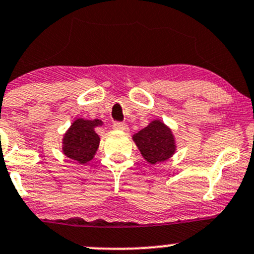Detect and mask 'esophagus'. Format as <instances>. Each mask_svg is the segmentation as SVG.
Masks as SVG:
<instances>
[{"mask_svg":"<svg viewBox=\"0 0 254 254\" xmlns=\"http://www.w3.org/2000/svg\"><path fill=\"white\" fill-rule=\"evenodd\" d=\"M113 127L116 130H120V131H127V129H129L127 124H124V123H119V122L114 123Z\"/></svg>","mask_w":254,"mask_h":254,"instance_id":"34e87169","label":"esophagus"}]
</instances>
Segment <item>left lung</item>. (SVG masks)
Returning <instances> with one entry per match:
<instances>
[{
  "mask_svg": "<svg viewBox=\"0 0 254 254\" xmlns=\"http://www.w3.org/2000/svg\"><path fill=\"white\" fill-rule=\"evenodd\" d=\"M132 140L149 164L165 162L176 151L172 129L159 119L152 120L147 127L132 136Z\"/></svg>",
  "mask_w": 254,
  "mask_h": 254,
  "instance_id": "8db88e82",
  "label": "left lung"
}]
</instances>
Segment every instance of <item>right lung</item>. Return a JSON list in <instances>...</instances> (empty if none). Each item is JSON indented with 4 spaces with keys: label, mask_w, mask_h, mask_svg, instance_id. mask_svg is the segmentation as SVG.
<instances>
[{
    "label": "right lung",
    "mask_w": 254,
    "mask_h": 254,
    "mask_svg": "<svg viewBox=\"0 0 254 254\" xmlns=\"http://www.w3.org/2000/svg\"><path fill=\"white\" fill-rule=\"evenodd\" d=\"M102 120H87L78 118L71 123L70 127L63 135L62 152L68 158L79 164H86L92 161L100 146V136L96 127H102Z\"/></svg>",
    "instance_id": "add662e5"
}]
</instances>
